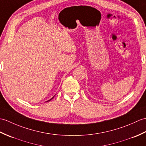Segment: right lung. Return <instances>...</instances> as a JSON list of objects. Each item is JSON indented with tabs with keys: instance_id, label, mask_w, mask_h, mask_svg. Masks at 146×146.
I'll return each instance as SVG.
<instances>
[{
	"instance_id": "1",
	"label": "right lung",
	"mask_w": 146,
	"mask_h": 146,
	"mask_svg": "<svg viewBox=\"0 0 146 146\" xmlns=\"http://www.w3.org/2000/svg\"><path fill=\"white\" fill-rule=\"evenodd\" d=\"M54 98V97H53V98H52V99H50V100H48V101H47V102H48V101H50V100H52V99H53V98Z\"/></svg>"
}]
</instances>
